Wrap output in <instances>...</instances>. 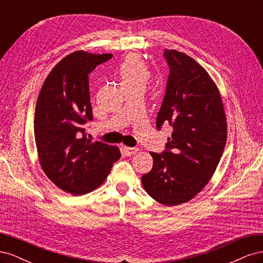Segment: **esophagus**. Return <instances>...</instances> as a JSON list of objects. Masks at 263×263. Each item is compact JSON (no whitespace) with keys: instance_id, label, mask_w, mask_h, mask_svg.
<instances>
[{"instance_id":"34e87169","label":"esophagus","mask_w":263,"mask_h":263,"mask_svg":"<svg viewBox=\"0 0 263 263\" xmlns=\"http://www.w3.org/2000/svg\"><path fill=\"white\" fill-rule=\"evenodd\" d=\"M138 151V148H133V147H124V153L127 155V156H133L135 155Z\"/></svg>"}]
</instances>
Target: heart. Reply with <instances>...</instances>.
<instances>
[{"mask_svg":"<svg viewBox=\"0 0 263 263\" xmlns=\"http://www.w3.org/2000/svg\"><path fill=\"white\" fill-rule=\"evenodd\" d=\"M119 78L124 85H138L145 87L151 78L150 70L139 54L127 55L118 69Z\"/></svg>","mask_w":263,"mask_h":263,"instance_id":"heart-1","label":"heart"}]
</instances>
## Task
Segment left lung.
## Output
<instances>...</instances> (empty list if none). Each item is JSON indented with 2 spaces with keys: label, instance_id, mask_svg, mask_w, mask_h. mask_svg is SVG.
I'll list each match as a JSON object with an SVG mask.
<instances>
[{
  "label": "left lung",
  "instance_id": "1",
  "mask_svg": "<svg viewBox=\"0 0 263 263\" xmlns=\"http://www.w3.org/2000/svg\"><path fill=\"white\" fill-rule=\"evenodd\" d=\"M170 76L157 127H173L162 155L150 153L151 171L141 177L146 192L165 206L186 203L216 171L227 139V118L219 89L200 63L165 49Z\"/></svg>",
  "mask_w": 263,
  "mask_h": 263
}]
</instances>
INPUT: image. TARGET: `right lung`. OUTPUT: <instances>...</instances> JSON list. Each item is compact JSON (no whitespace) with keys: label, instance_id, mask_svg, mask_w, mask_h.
Wrapping results in <instances>:
<instances>
[{"label":"right lung","instance_id":"obj_1","mask_svg":"<svg viewBox=\"0 0 263 263\" xmlns=\"http://www.w3.org/2000/svg\"><path fill=\"white\" fill-rule=\"evenodd\" d=\"M112 53L71 52L53 67L38 95L34 133L43 171L63 192L83 195L105 181L121 158L116 146L84 135L92 121L89 74Z\"/></svg>","mask_w":263,"mask_h":263}]
</instances>
